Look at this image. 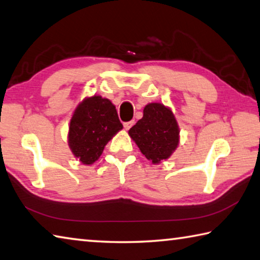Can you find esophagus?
Instances as JSON below:
<instances>
[{"instance_id": "34e87169", "label": "esophagus", "mask_w": 260, "mask_h": 260, "mask_svg": "<svg viewBox=\"0 0 260 260\" xmlns=\"http://www.w3.org/2000/svg\"><path fill=\"white\" fill-rule=\"evenodd\" d=\"M134 125V120H131V121H127V123H124V128L126 131H128L132 126Z\"/></svg>"}]
</instances>
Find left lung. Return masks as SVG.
Instances as JSON below:
<instances>
[{"label":"left lung","instance_id":"1","mask_svg":"<svg viewBox=\"0 0 260 260\" xmlns=\"http://www.w3.org/2000/svg\"><path fill=\"white\" fill-rule=\"evenodd\" d=\"M180 129L171 108L160 103L147 104L143 117L128 131L141 153L153 165L168 160L180 142Z\"/></svg>","mask_w":260,"mask_h":260}]
</instances>
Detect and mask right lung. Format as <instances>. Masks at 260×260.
<instances>
[{
    "mask_svg": "<svg viewBox=\"0 0 260 260\" xmlns=\"http://www.w3.org/2000/svg\"><path fill=\"white\" fill-rule=\"evenodd\" d=\"M123 129L115 105L99 94L86 96L71 117L68 143L81 164L90 166L103 154L106 144Z\"/></svg>",
    "mask_w": 260,
    "mask_h": 260,
    "instance_id": "add662e5",
    "label": "right lung"
}]
</instances>
